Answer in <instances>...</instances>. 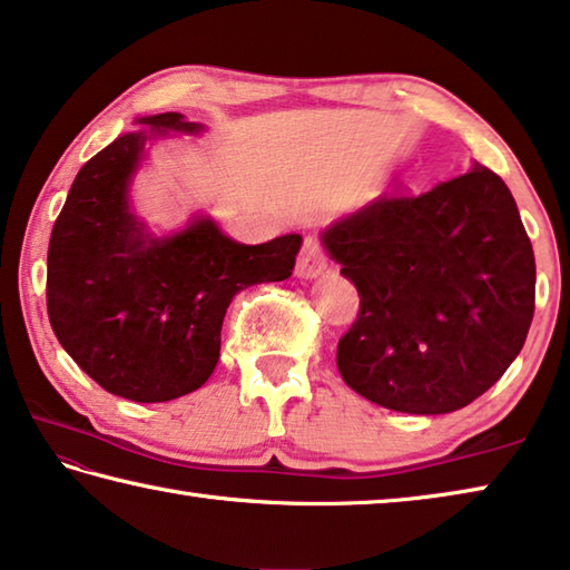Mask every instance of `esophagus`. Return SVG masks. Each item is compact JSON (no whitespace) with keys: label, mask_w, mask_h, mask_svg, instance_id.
Segmentation results:
<instances>
[{"label":"esophagus","mask_w":570,"mask_h":570,"mask_svg":"<svg viewBox=\"0 0 570 570\" xmlns=\"http://www.w3.org/2000/svg\"><path fill=\"white\" fill-rule=\"evenodd\" d=\"M324 272H326L324 248L320 246V240H316L314 236H306L302 254H298V262H296V276L298 278H316Z\"/></svg>","instance_id":"obj_1"}]
</instances>
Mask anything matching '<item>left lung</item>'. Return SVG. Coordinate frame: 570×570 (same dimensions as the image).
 I'll use <instances>...</instances> for the list:
<instances>
[{
  "mask_svg": "<svg viewBox=\"0 0 570 570\" xmlns=\"http://www.w3.org/2000/svg\"><path fill=\"white\" fill-rule=\"evenodd\" d=\"M360 292L342 380L380 407L448 414L503 377L535 304L533 246L503 178L480 163L428 193H380L322 230Z\"/></svg>",
  "mask_w": 570,
  "mask_h": 570,
  "instance_id": "left-lung-1",
  "label": "left lung"
}]
</instances>
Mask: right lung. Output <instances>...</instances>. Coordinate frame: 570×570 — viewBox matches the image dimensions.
<instances>
[{"label":"right lung","instance_id":"1","mask_svg":"<svg viewBox=\"0 0 570 570\" xmlns=\"http://www.w3.org/2000/svg\"><path fill=\"white\" fill-rule=\"evenodd\" d=\"M77 173L47 250V314L62 350L102 390L168 402L204 387L240 288L292 276L302 236L238 244L208 214L156 234L132 180L158 140L200 135L180 112L146 115Z\"/></svg>","mask_w":570,"mask_h":570}]
</instances>
